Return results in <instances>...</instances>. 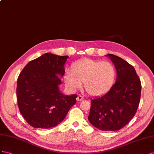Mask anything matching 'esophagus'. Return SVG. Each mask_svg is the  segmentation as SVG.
<instances>
[{"label": "esophagus", "instance_id": "obj_1", "mask_svg": "<svg viewBox=\"0 0 154 154\" xmlns=\"http://www.w3.org/2000/svg\"><path fill=\"white\" fill-rule=\"evenodd\" d=\"M83 99H84V97H83L82 96L79 95L77 97V99L76 100H77V101H81V100H82Z\"/></svg>", "mask_w": 154, "mask_h": 154}]
</instances>
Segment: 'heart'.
<instances>
[{
  "label": "heart",
  "mask_w": 154,
  "mask_h": 154,
  "mask_svg": "<svg viewBox=\"0 0 154 154\" xmlns=\"http://www.w3.org/2000/svg\"><path fill=\"white\" fill-rule=\"evenodd\" d=\"M116 69L108 61L82 59L72 65V71H67L64 82L69 90H75L84 82L86 91L97 96L106 93L112 86L116 77Z\"/></svg>",
  "instance_id": "heart-1"
}]
</instances>
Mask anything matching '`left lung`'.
<instances>
[{
  "label": "left lung",
  "mask_w": 154,
  "mask_h": 154,
  "mask_svg": "<svg viewBox=\"0 0 154 154\" xmlns=\"http://www.w3.org/2000/svg\"><path fill=\"white\" fill-rule=\"evenodd\" d=\"M110 59L117 72L116 83L106 94L91 99L88 119L102 131H117L123 128L137 112L140 98L141 83L135 69L118 56Z\"/></svg>",
  "instance_id": "8db88e82"
}]
</instances>
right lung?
Masks as SVG:
<instances>
[{"instance_id": "obj_1", "label": "right lung", "mask_w": 154, "mask_h": 154, "mask_svg": "<svg viewBox=\"0 0 154 154\" xmlns=\"http://www.w3.org/2000/svg\"><path fill=\"white\" fill-rule=\"evenodd\" d=\"M68 56L51 53L31 60L17 79V97L20 113L35 128L48 129L60 124L76 103L77 95L60 91V78Z\"/></svg>"}]
</instances>
